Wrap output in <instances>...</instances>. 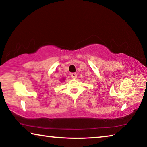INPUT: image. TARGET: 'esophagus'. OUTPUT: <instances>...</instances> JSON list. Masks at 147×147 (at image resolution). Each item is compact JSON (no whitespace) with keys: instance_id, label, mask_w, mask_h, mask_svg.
I'll list each match as a JSON object with an SVG mask.
<instances>
[{"instance_id":"1","label":"esophagus","mask_w":147,"mask_h":147,"mask_svg":"<svg viewBox=\"0 0 147 147\" xmlns=\"http://www.w3.org/2000/svg\"><path fill=\"white\" fill-rule=\"evenodd\" d=\"M71 77H72V78H73V79H76V77H77V74H76V73H72V74H71Z\"/></svg>"}]
</instances>
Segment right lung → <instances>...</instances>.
I'll list each match as a JSON object with an SVG mask.
<instances>
[{"label": "right lung", "mask_w": 147, "mask_h": 147, "mask_svg": "<svg viewBox=\"0 0 147 147\" xmlns=\"http://www.w3.org/2000/svg\"><path fill=\"white\" fill-rule=\"evenodd\" d=\"M62 80H65V79H62Z\"/></svg>", "instance_id": "1"}]
</instances>
